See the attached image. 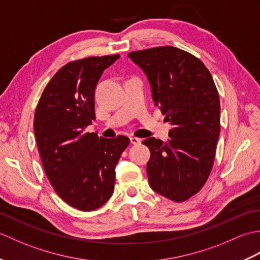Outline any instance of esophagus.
Returning <instances> with one entry per match:
<instances>
[{"label": "esophagus", "mask_w": 260, "mask_h": 260, "mask_svg": "<svg viewBox=\"0 0 260 260\" xmlns=\"http://www.w3.org/2000/svg\"><path fill=\"white\" fill-rule=\"evenodd\" d=\"M129 140H131V143H132V144H134V145H139L140 143L142 142V141H141V139H137V137H135V136H132V137H129Z\"/></svg>", "instance_id": "1"}]
</instances>
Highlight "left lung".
I'll return each mask as SVG.
<instances>
[{
	"instance_id": "left-lung-1",
	"label": "left lung",
	"mask_w": 260,
	"mask_h": 260,
	"mask_svg": "<svg viewBox=\"0 0 260 260\" xmlns=\"http://www.w3.org/2000/svg\"><path fill=\"white\" fill-rule=\"evenodd\" d=\"M144 71L170 140L143 141L151 151L146 165L152 189L175 202L202 189L212 170L220 134V101L212 76L200 59L171 46L128 53Z\"/></svg>"
}]
</instances>
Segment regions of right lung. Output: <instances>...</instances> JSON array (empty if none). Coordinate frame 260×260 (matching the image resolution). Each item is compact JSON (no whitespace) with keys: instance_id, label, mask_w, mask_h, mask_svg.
<instances>
[{"instance_id":"right-lung-1","label":"right lung","mask_w":260,"mask_h":260,"mask_svg":"<svg viewBox=\"0 0 260 260\" xmlns=\"http://www.w3.org/2000/svg\"><path fill=\"white\" fill-rule=\"evenodd\" d=\"M119 54L88 57L60 68L39 99L33 128L43 169L69 206L92 211L114 192L115 167L129 139L87 133L95 119V88Z\"/></svg>"}]
</instances>
